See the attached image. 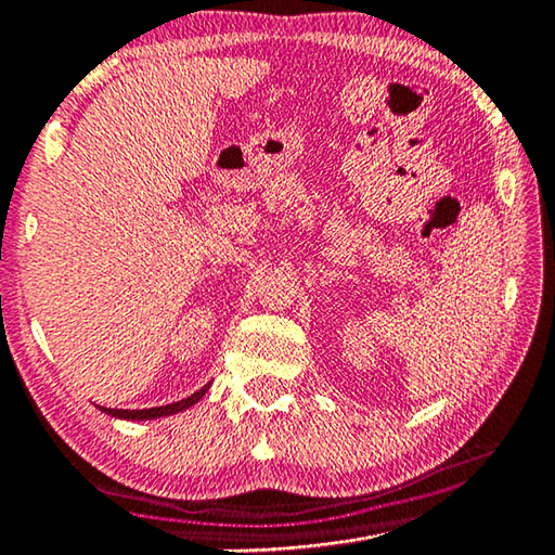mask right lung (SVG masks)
<instances>
[{
	"label": "right lung",
	"instance_id": "add662e5",
	"mask_svg": "<svg viewBox=\"0 0 555 555\" xmlns=\"http://www.w3.org/2000/svg\"><path fill=\"white\" fill-rule=\"evenodd\" d=\"M209 390V385H205V388L192 392L190 398H184L180 402H172V404H163V408H147V410H113V408H101L105 415L111 417H120V420H157V417H165V415H175V412H182L192 408V404L199 402L202 395H205Z\"/></svg>",
	"mask_w": 555,
	"mask_h": 555
}]
</instances>
